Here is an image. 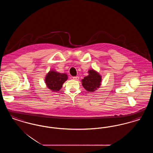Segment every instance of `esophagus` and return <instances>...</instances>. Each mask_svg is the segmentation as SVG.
<instances>
[{
	"label": "esophagus",
	"mask_w": 153,
	"mask_h": 153,
	"mask_svg": "<svg viewBox=\"0 0 153 153\" xmlns=\"http://www.w3.org/2000/svg\"><path fill=\"white\" fill-rule=\"evenodd\" d=\"M73 79L75 80H79V76H74V77H73Z\"/></svg>",
	"instance_id": "esophagus-1"
}]
</instances>
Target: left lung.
Masks as SVG:
<instances>
[{
  "label": "left lung",
  "instance_id": "obj_1",
  "mask_svg": "<svg viewBox=\"0 0 153 153\" xmlns=\"http://www.w3.org/2000/svg\"><path fill=\"white\" fill-rule=\"evenodd\" d=\"M88 75L81 80L82 85L89 92H94L101 85L102 76L94 69L88 71Z\"/></svg>",
  "mask_w": 153,
  "mask_h": 153
}]
</instances>
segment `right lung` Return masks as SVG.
<instances>
[{"label":"right lung","instance_id":"obj_1","mask_svg":"<svg viewBox=\"0 0 153 153\" xmlns=\"http://www.w3.org/2000/svg\"><path fill=\"white\" fill-rule=\"evenodd\" d=\"M68 78L66 73H59L52 70L46 74L45 82L49 89L53 92H58L62 87L63 84L68 80Z\"/></svg>","mask_w":153,"mask_h":153}]
</instances>
